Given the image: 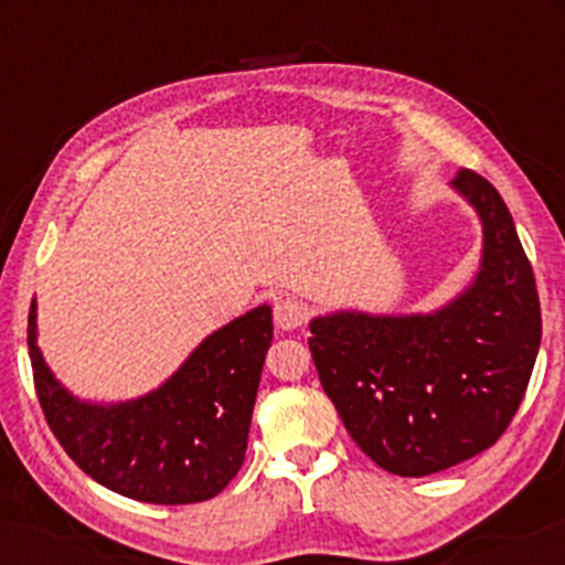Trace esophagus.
Here are the masks:
<instances>
[{"label":"esophagus","mask_w":565,"mask_h":565,"mask_svg":"<svg viewBox=\"0 0 565 565\" xmlns=\"http://www.w3.org/2000/svg\"><path fill=\"white\" fill-rule=\"evenodd\" d=\"M274 321L278 329H284V332H291V329H300L302 321H305V308L300 300H295V297H281V300H276L274 305Z\"/></svg>","instance_id":"34e87169"}]
</instances>
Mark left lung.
<instances>
[{
    "label": "left lung",
    "mask_w": 565,
    "mask_h": 565,
    "mask_svg": "<svg viewBox=\"0 0 565 565\" xmlns=\"http://www.w3.org/2000/svg\"><path fill=\"white\" fill-rule=\"evenodd\" d=\"M451 185L483 223L476 281L427 316L355 310L310 321L323 393L350 438L382 470L440 472L494 446L508 430L542 342L540 295L502 196L478 172Z\"/></svg>",
    "instance_id": "8db88e82"
}]
</instances>
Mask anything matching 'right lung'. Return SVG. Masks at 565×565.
<instances>
[{"label":"right lung","mask_w":565,"mask_h":565,"mask_svg":"<svg viewBox=\"0 0 565 565\" xmlns=\"http://www.w3.org/2000/svg\"><path fill=\"white\" fill-rule=\"evenodd\" d=\"M270 340V308L260 305L206 337L159 391L103 406L53 377L36 348V302L29 310L34 385L57 444L93 481L151 504L204 502L231 483Z\"/></svg>","instance_id":"1"}]
</instances>
